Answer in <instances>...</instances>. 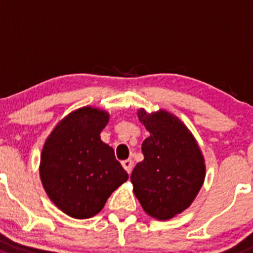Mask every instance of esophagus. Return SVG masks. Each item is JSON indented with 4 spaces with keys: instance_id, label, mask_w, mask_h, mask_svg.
Masks as SVG:
<instances>
[{
    "instance_id": "34e87169",
    "label": "esophagus",
    "mask_w": 253,
    "mask_h": 253,
    "mask_svg": "<svg viewBox=\"0 0 253 253\" xmlns=\"http://www.w3.org/2000/svg\"><path fill=\"white\" fill-rule=\"evenodd\" d=\"M122 167H124L125 169H126L127 173H131L132 168H133V162H132V159H126V161L122 162Z\"/></svg>"
}]
</instances>
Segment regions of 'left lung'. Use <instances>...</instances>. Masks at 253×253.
<instances>
[{
	"instance_id": "obj_1",
	"label": "left lung",
	"mask_w": 253,
	"mask_h": 253,
	"mask_svg": "<svg viewBox=\"0 0 253 253\" xmlns=\"http://www.w3.org/2000/svg\"><path fill=\"white\" fill-rule=\"evenodd\" d=\"M149 136L142 143L144 159L131 174L133 193L149 216L168 220L188 209L205 179V159L188 127L170 112L137 111Z\"/></svg>"
}]
</instances>
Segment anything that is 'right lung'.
<instances>
[{"label":"right lung","mask_w":253,"mask_h":253,"mask_svg":"<svg viewBox=\"0 0 253 253\" xmlns=\"http://www.w3.org/2000/svg\"><path fill=\"white\" fill-rule=\"evenodd\" d=\"M109 120L105 110L80 107L61 119L44 142L42 184L53 204L68 216H95L128 179L114 149L100 137Z\"/></svg>","instance_id":"right-lung-1"}]
</instances>
